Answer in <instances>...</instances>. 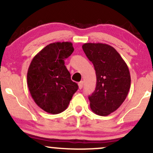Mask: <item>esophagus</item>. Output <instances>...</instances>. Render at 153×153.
<instances>
[{"instance_id": "obj_1", "label": "esophagus", "mask_w": 153, "mask_h": 153, "mask_svg": "<svg viewBox=\"0 0 153 153\" xmlns=\"http://www.w3.org/2000/svg\"><path fill=\"white\" fill-rule=\"evenodd\" d=\"M82 86H83V82L82 81H80V82L78 83V87H79V89H82Z\"/></svg>"}]
</instances>
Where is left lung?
Returning <instances> with one entry per match:
<instances>
[{
    "label": "left lung",
    "mask_w": 153,
    "mask_h": 153,
    "mask_svg": "<svg viewBox=\"0 0 153 153\" xmlns=\"http://www.w3.org/2000/svg\"><path fill=\"white\" fill-rule=\"evenodd\" d=\"M94 64L96 87L88 96L93 112L108 116L115 111L127 98L131 85L129 68L113 47L102 43H85L82 46Z\"/></svg>",
    "instance_id": "8db88e82"
}]
</instances>
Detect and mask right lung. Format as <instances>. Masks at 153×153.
I'll use <instances>...</instances> for the list:
<instances>
[{"label": "right lung", "instance_id": "1", "mask_svg": "<svg viewBox=\"0 0 153 153\" xmlns=\"http://www.w3.org/2000/svg\"><path fill=\"white\" fill-rule=\"evenodd\" d=\"M73 51L71 42L52 43L36 54L30 63L27 73L29 92L36 105L47 113L64 111L78 89L65 65V59Z\"/></svg>", "mask_w": 153, "mask_h": 153}]
</instances>
